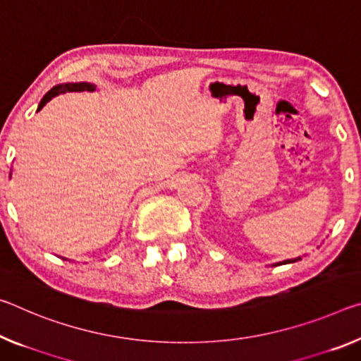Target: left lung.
<instances>
[{
	"label": "left lung",
	"mask_w": 361,
	"mask_h": 361,
	"mask_svg": "<svg viewBox=\"0 0 361 361\" xmlns=\"http://www.w3.org/2000/svg\"><path fill=\"white\" fill-rule=\"evenodd\" d=\"M297 260H300V257H297V259H290V260H283V262L276 263V265H286V263H294V262H297ZM276 265H273V267H276Z\"/></svg>",
	"instance_id": "left-lung-1"
}]
</instances>
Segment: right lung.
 I'll list each match as a JSON object with an SVG mask.
<instances>
[{
  "mask_svg": "<svg viewBox=\"0 0 361 361\" xmlns=\"http://www.w3.org/2000/svg\"><path fill=\"white\" fill-rule=\"evenodd\" d=\"M72 91H96V85L93 83H87V82H78V83H59L56 85V87L51 88L47 94L43 96V99L39 101L38 104V111H42V109L48 104V102L56 98L57 94H62V93H72ZM11 175V173H9ZM67 260V259H64Z\"/></svg>",
  "mask_w": 361,
  "mask_h": 361,
  "instance_id": "obj_1",
  "label": "right lung"
}]
</instances>
